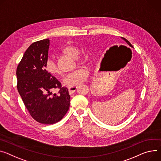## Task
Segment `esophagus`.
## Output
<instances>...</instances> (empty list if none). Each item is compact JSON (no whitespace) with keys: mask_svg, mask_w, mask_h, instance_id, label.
<instances>
[{"mask_svg":"<svg viewBox=\"0 0 161 161\" xmlns=\"http://www.w3.org/2000/svg\"><path fill=\"white\" fill-rule=\"evenodd\" d=\"M77 88H78V86H72L69 87L68 90H69V92H70V94H72L76 91Z\"/></svg>","mask_w":161,"mask_h":161,"instance_id":"esophagus-1","label":"esophagus"}]
</instances>
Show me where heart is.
<instances>
[{"label":"heart","mask_w":161,"mask_h":161,"mask_svg":"<svg viewBox=\"0 0 161 161\" xmlns=\"http://www.w3.org/2000/svg\"><path fill=\"white\" fill-rule=\"evenodd\" d=\"M62 52L64 54L75 58V60L78 63H82L83 62L82 58L80 56H78L80 53L79 49L75 46H66L62 49ZM46 69L50 75L54 76H59L61 74L60 69H58L56 64L53 59H49L47 61L46 64ZM89 75V72L88 69L85 67L78 68L74 71L69 73L64 78V83L65 85L69 86H76L86 81L88 78Z\"/></svg>","instance_id":"1"}]
</instances>
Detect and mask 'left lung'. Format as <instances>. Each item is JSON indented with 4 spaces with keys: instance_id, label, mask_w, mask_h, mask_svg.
<instances>
[{
    "instance_id": "left-lung-1",
    "label": "left lung",
    "mask_w": 161,
    "mask_h": 161,
    "mask_svg": "<svg viewBox=\"0 0 161 161\" xmlns=\"http://www.w3.org/2000/svg\"><path fill=\"white\" fill-rule=\"evenodd\" d=\"M121 38H122L123 40H125V42H126L127 43V44H128V45H129V46H130V47H133L132 45H131V43H130V42H129L128 40H126V38H123V37H121Z\"/></svg>"
}]
</instances>
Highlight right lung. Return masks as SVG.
Returning <instances> with one entry per match:
<instances>
[{"instance_id": "obj_1", "label": "right lung", "mask_w": 161, "mask_h": 161, "mask_svg": "<svg viewBox=\"0 0 161 161\" xmlns=\"http://www.w3.org/2000/svg\"><path fill=\"white\" fill-rule=\"evenodd\" d=\"M49 45V39L33 43L16 72L17 89L25 107L35 120L45 125L60 121L69 110L70 101L67 88L46 70Z\"/></svg>"}]
</instances>
